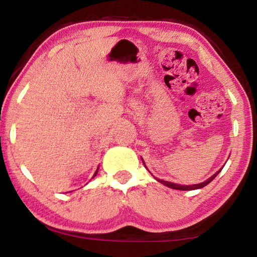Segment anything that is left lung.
Wrapping results in <instances>:
<instances>
[{
  "mask_svg": "<svg viewBox=\"0 0 257 257\" xmlns=\"http://www.w3.org/2000/svg\"><path fill=\"white\" fill-rule=\"evenodd\" d=\"M143 161V159H142ZM143 163H144V161H143ZM145 165V163H144ZM222 170V169H221ZM219 170L216 173H214L211 178H208L207 180H205L204 182H201V184H196V185H190V186H182V185H178V184H173V182H169V181H164V180H160V179H156L159 182H161V184L169 187V188H172V189H178V190H194V189H199V188H203V187H205L206 185L210 184V182L214 179V178L219 175L220 171Z\"/></svg>",
  "mask_w": 257,
  "mask_h": 257,
  "instance_id": "left-lung-1",
  "label": "left lung"
}]
</instances>
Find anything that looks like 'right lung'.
Masks as SVG:
<instances>
[{"instance_id": "right-lung-1", "label": "right lung", "mask_w": 257, "mask_h": 257, "mask_svg": "<svg viewBox=\"0 0 257 257\" xmlns=\"http://www.w3.org/2000/svg\"><path fill=\"white\" fill-rule=\"evenodd\" d=\"M97 171H98V168H97V170H96V172H95V173H94V176H93V178H94L95 176H96V173H97Z\"/></svg>"}]
</instances>
